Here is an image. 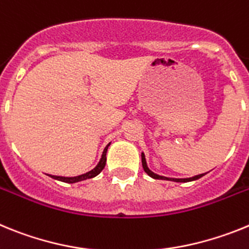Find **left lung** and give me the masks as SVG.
<instances>
[{"instance_id": "obj_1", "label": "left lung", "mask_w": 249, "mask_h": 249, "mask_svg": "<svg viewBox=\"0 0 249 249\" xmlns=\"http://www.w3.org/2000/svg\"><path fill=\"white\" fill-rule=\"evenodd\" d=\"M142 168H144V170H145V173H148V176H150L151 178H154V179H161V180H174V181H180V183H187V181L196 180V179L202 178V177L204 176V174H199V176H196V177H193V178H187V179L166 178V177L158 176V174H155V173H153V172H151V170L149 169L148 166H146V161H145V157H144V154H142Z\"/></svg>"}]
</instances>
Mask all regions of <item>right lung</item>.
<instances>
[{
    "label": "right lung",
    "instance_id": "obj_1",
    "mask_svg": "<svg viewBox=\"0 0 249 249\" xmlns=\"http://www.w3.org/2000/svg\"><path fill=\"white\" fill-rule=\"evenodd\" d=\"M109 146V145H107ZM107 146L104 149L103 151V157H101L100 161L96 166H95L94 169L88 172L86 174H83V176H79V177H71V178H68V177H56V176H50L51 178L53 179H57L60 181H65V183H76V181H81V180H85V179H90V178H94L104 169V166L107 164Z\"/></svg>",
    "mask_w": 249,
    "mask_h": 249
}]
</instances>
